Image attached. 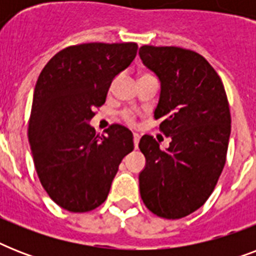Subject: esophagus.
I'll list each match as a JSON object with an SVG mask.
<instances>
[{
	"label": "esophagus",
	"mask_w": 256,
	"mask_h": 256,
	"mask_svg": "<svg viewBox=\"0 0 256 256\" xmlns=\"http://www.w3.org/2000/svg\"><path fill=\"white\" fill-rule=\"evenodd\" d=\"M140 134H136V132H134V136H132V140H134V148H138V144H140Z\"/></svg>",
	"instance_id": "obj_1"
}]
</instances>
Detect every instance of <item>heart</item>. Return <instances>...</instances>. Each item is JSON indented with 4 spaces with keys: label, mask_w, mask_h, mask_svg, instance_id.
Masks as SVG:
<instances>
[{
    "label": "heart",
    "mask_w": 256,
    "mask_h": 256,
    "mask_svg": "<svg viewBox=\"0 0 256 256\" xmlns=\"http://www.w3.org/2000/svg\"><path fill=\"white\" fill-rule=\"evenodd\" d=\"M144 76H150V74H142L140 77H144ZM122 118H124L128 124H134V122H136V116H134V112H122Z\"/></svg>",
    "instance_id": "1"
}]
</instances>
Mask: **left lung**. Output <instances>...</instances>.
Wrapping results in <instances>:
<instances>
[{
    "label": "left lung",
    "mask_w": 256,
    "mask_h": 256,
    "mask_svg": "<svg viewBox=\"0 0 256 256\" xmlns=\"http://www.w3.org/2000/svg\"><path fill=\"white\" fill-rule=\"evenodd\" d=\"M144 65L160 82L154 118L171 142L166 150L152 136L140 140L146 166L140 198L160 218L179 219L204 204L226 164L231 116L220 78L192 50L144 45Z\"/></svg>",
    "instance_id": "1"
}]
</instances>
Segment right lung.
<instances>
[{"instance_id":"right-lung-1","label":"right lung","mask_w":256,"mask_h":256,"mask_svg":"<svg viewBox=\"0 0 256 256\" xmlns=\"http://www.w3.org/2000/svg\"><path fill=\"white\" fill-rule=\"evenodd\" d=\"M136 50L134 42L69 46L38 77L28 136L41 184L65 210L86 212L100 206L124 156L134 148L124 126L112 124L100 136L88 122Z\"/></svg>"}]
</instances>
